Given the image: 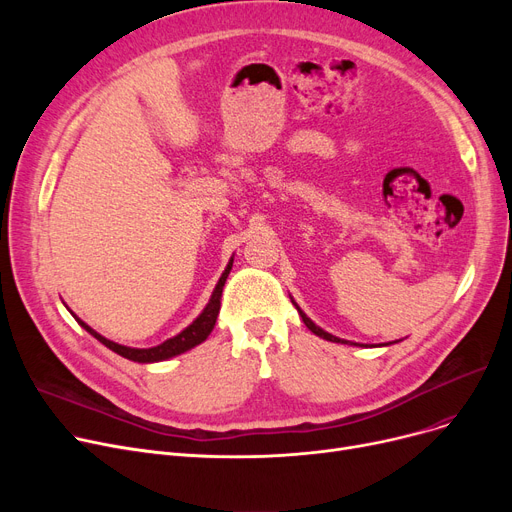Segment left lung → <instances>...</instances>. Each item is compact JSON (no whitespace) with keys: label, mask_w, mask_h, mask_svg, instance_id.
<instances>
[{"label":"left lung","mask_w":512,"mask_h":512,"mask_svg":"<svg viewBox=\"0 0 512 512\" xmlns=\"http://www.w3.org/2000/svg\"><path fill=\"white\" fill-rule=\"evenodd\" d=\"M292 305H294V307H297L299 315H301V317H303V321H305V326H307V328H309V330H311V332H313L315 336H319V338H324V340H330V342H340V344H348V340H342V338H338V336H332L330 332H326V330H321L319 326H315V324H313V321H311V319H309V317H307V315H305V313L301 311V307H299L297 303H294V301H292ZM351 344H355V342H351ZM384 346H388V344H384Z\"/></svg>","instance_id":"left-lung-1"}]
</instances>
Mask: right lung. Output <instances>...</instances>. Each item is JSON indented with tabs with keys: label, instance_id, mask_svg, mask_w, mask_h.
<instances>
[{
	"label": "right lung",
	"instance_id": "add662e5",
	"mask_svg": "<svg viewBox=\"0 0 512 512\" xmlns=\"http://www.w3.org/2000/svg\"><path fill=\"white\" fill-rule=\"evenodd\" d=\"M232 257L226 265L224 274L220 276L218 284H215L213 292H211V299L209 303L205 305V309L199 313V317L193 321L191 326H186L180 334L168 338L166 342H161L157 346H151V348H132V346H124V344H118L114 340H107L105 336H101L99 332H95L91 326H87L83 319L76 317L70 309V313L74 315V319L78 321L80 326H83L93 338H97L101 344H105L110 351H114L116 355L128 359V361H134V363H157V361H166V359H172V357H178L186 351H191V348H195L197 344H201L203 340H207V336L211 334L213 326H215V319H218V313H220V305H222V290H224V284H226V278L232 270Z\"/></svg>",
	"mask_w": 512,
	"mask_h": 512
}]
</instances>
